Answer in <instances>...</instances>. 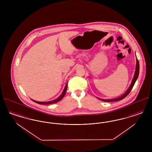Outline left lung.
Masks as SVG:
<instances>
[{
	"label": "left lung",
	"mask_w": 152,
	"mask_h": 152,
	"mask_svg": "<svg viewBox=\"0 0 152 152\" xmlns=\"http://www.w3.org/2000/svg\"><path fill=\"white\" fill-rule=\"evenodd\" d=\"M139 70H140V65H139V62H138V60L137 58H136V70H135V72H134V76H133V79L132 81V83L130 84V86L129 87V88L126 90V91L125 92V94L117 97V98H115V99H102L100 98H98L99 100H100L101 101H106V102H112V101H119V100H121L123 99H124L128 94H129L130 93L132 89L133 88V87L134 86L136 80L137 79L138 77V75H139Z\"/></svg>",
	"instance_id": "obj_1"
}]
</instances>
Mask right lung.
I'll list each match as a JSON object with an SVG mask.
<instances>
[{"mask_svg":"<svg viewBox=\"0 0 152 152\" xmlns=\"http://www.w3.org/2000/svg\"><path fill=\"white\" fill-rule=\"evenodd\" d=\"M67 87H68V82L66 83V85H65V88H64V90H63L62 94H60V96L58 97L56 99L53 100H52V101L41 102V101H35V100H32V99H31V100H32V101L35 102L36 103L39 104H43V105H45V104H51L56 103V102H58V101H60V100L64 97V95L65 94V93H66V91Z\"/></svg>","mask_w":152,"mask_h":152,"instance_id":"right-lung-1","label":"right lung"}]
</instances>
